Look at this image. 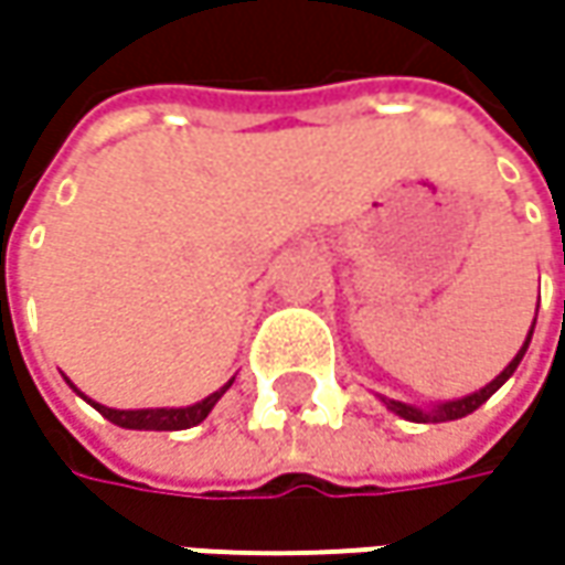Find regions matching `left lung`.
<instances>
[{"label": "left lung", "instance_id": "8db88e82", "mask_svg": "<svg viewBox=\"0 0 565 565\" xmlns=\"http://www.w3.org/2000/svg\"><path fill=\"white\" fill-rule=\"evenodd\" d=\"M529 342H532V333H529V339H525V345L519 349V355L503 367V374L497 380H490L484 390H478V393H471V396H466V399H456V402H444V405H434V408H415V405H405V402H396V399H383L386 402V408L390 412H396L399 418H405V422H418V424H437V422H456V418H466V415H471L481 402H488L507 380L512 377V371L519 367V361H522V355H525V349H529Z\"/></svg>", "mask_w": 565, "mask_h": 565}]
</instances>
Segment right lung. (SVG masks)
<instances>
[{"label": "right lung", "mask_w": 565, "mask_h": 565, "mask_svg": "<svg viewBox=\"0 0 565 565\" xmlns=\"http://www.w3.org/2000/svg\"><path fill=\"white\" fill-rule=\"evenodd\" d=\"M232 386V383H226ZM226 386L213 396H206L204 402L198 405H188V408H141V412H119V408H106V405H97V412L103 418H109L119 427H131V430H185V427H194L201 424L210 415V408L216 405V399L226 393Z\"/></svg>", "instance_id": "obj_1"}]
</instances>
